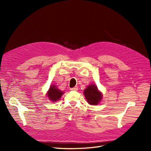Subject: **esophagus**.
I'll return each instance as SVG.
<instances>
[{
	"mask_svg": "<svg viewBox=\"0 0 151 151\" xmlns=\"http://www.w3.org/2000/svg\"><path fill=\"white\" fill-rule=\"evenodd\" d=\"M70 90H71V91H76L78 90V88H77V87L76 86V87H74V88H71Z\"/></svg>",
	"mask_w": 151,
	"mask_h": 151,
	"instance_id": "esophagus-1",
	"label": "esophagus"
}]
</instances>
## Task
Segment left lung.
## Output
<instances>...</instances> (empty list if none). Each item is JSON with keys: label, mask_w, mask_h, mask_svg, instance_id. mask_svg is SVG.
Masks as SVG:
<instances>
[{"label": "left lung", "mask_w": 151, "mask_h": 151, "mask_svg": "<svg viewBox=\"0 0 151 151\" xmlns=\"http://www.w3.org/2000/svg\"><path fill=\"white\" fill-rule=\"evenodd\" d=\"M84 94L88 102L91 104H97L102 99L101 93L98 90L96 85H90L86 88Z\"/></svg>", "instance_id": "1"}]
</instances>
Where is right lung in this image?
<instances>
[{"label":"right lung","instance_id":"1","mask_svg":"<svg viewBox=\"0 0 151 151\" xmlns=\"http://www.w3.org/2000/svg\"><path fill=\"white\" fill-rule=\"evenodd\" d=\"M63 94L61 91L58 89L55 86H52L50 88V89L48 92V97L50 98V100L52 101H57L61 98L62 94Z\"/></svg>","mask_w":151,"mask_h":151}]
</instances>
